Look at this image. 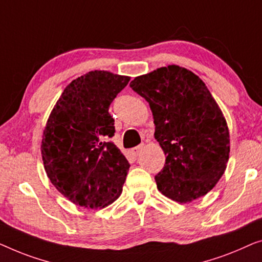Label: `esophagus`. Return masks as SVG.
<instances>
[{
  "label": "esophagus",
  "instance_id": "obj_1",
  "mask_svg": "<svg viewBox=\"0 0 262 262\" xmlns=\"http://www.w3.org/2000/svg\"><path fill=\"white\" fill-rule=\"evenodd\" d=\"M145 149V145H143V143H141V145H139V146H136L134 149H133V153L135 154V156H139L140 153L142 152V150Z\"/></svg>",
  "mask_w": 262,
  "mask_h": 262
}]
</instances>
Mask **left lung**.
Masks as SVG:
<instances>
[{"label":"left lung","instance_id":"left-lung-1","mask_svg":"<svg viewBox=\"0 0 262 262\" xmlns=\"http://www.w3.org/2000/svg\"><path fill=\"white\" fill-rule=\"evenodd\" d=\"M130 88L149 103L165 166L157 187L178 203L213 189L227 168L230 135L215 98L197 75L178 65L135 77Z\"/></svg>","mask_w":262,"mask_h":262}]
</instances>
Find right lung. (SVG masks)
<instances>
[{"label": "right lung", "mask_w": 262, "mask_h": 262, "mask_svg": "<svg viewBox=\"0 0 262 262\" xmlns=\"http://www.w3.org/2000/svg\"><path fill=\"white\" fill-rule=\"evenodd\" d=\"M130 77L90 71L72 80L51 112L41 157L54 187L73 204L102 209L115 202L129 163L109 141L115 133L109 105Z\"/></svg>", "instance_id": "1"}]
</instances>
